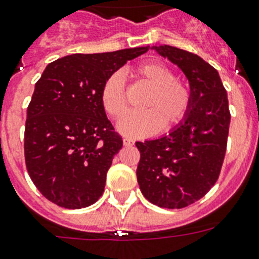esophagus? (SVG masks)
I'll return each mask as SVG.
<instances>
[{
  "mask_svg": "<svg viewBox=\"0 0 259 259\" xmlns=\"http://www.w3.org/2000/svg\"><path fill=\"white\" fill-rule=\"evenodd\" d=\"M123 144H124L125 146H132L135 144V141L132 140V139H124V140H123Z\"/></svg>",
  "mask_w": 259,
  "mask_h": 259,
  "instance_id": "esophagus-1",
  "label": "esophagus"
}]
</instances>
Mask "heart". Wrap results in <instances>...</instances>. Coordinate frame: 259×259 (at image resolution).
Segmentation results:
<instances>
[{"mask_svg": "<svg viewBox=\"0 0 259 259\" xmlns=\"http://www.w3.org/2000/svg\"><path fill=\"white\" fill-rule=\"evenodd\" d=\"M128 75L149 88L141 107L145 109L124 118L119 123L120 134L128 137H144L157 134L162 127L170 131L183 122L191 109V89L176 79L171 67L158 61L137 65ZM100 104L114 120H120L128 110L124 81L119 72L109 75L100 89Z\"/></svg>", "mask_w": 259, "mask_h": 259, "instance_id": "heart-1", "label": "heart"}]
</instances>
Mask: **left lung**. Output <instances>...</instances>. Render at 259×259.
<instances>
[{
  "label": "left lung",
  "instance_id": "left-lung-1",
  "mask_svg": "<svg viewBox=\"0 0 259 259\" xmlns=\"http://www.w3.org/2000/svg\"><path fill=\"white\" fill-rule=\"evenodd\" d=\"M153 49L184 72L192 104L184 120L170 134L137 141V182L152 203L182 209L202 198L219 178L231 120L227 92L218 71L197 54L170 45Z\"/></svg>",
  "mask_w": 259,
  "mask_h": 259
}]
</instances>
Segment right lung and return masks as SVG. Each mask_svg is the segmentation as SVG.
I'll return each instance as SVG.
<instances>
[{"mask_svg":"<svg viewBox=\"0 0 259 259\" xmlns=\"http://www.w3.org/2000/svg\"><path fill=\"white\" fill-rule=\"evenodd\" d=\"M148 49L72 54L44 70L27 109L24 158L33 184L53 203L81 209L102 196L123 140L100 104V89Z\"/></svg>","mask_w":259,"mask_h":259,"instance_id":"obj_1","label":"right lung"}]
</instances>
